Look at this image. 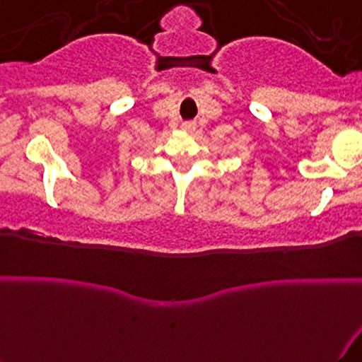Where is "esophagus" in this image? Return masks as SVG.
Here are the masks:
<instances>
[{
  "label": "esophagus",
  "mask_w": 362,
  "mask_h": 362,
  "mask_svg": "<svg viewBox=\"0 0 362 362\" xmlns=\"http://www.w3.org/2000/svg\"><path fill=\"white\" fill-rule=\"evenodd\" d=\"M182 127H184V131H194L195 124L194 122H184V124H182Z\"/></svg>",
  "instance_id": "34e87169"
}]
</instances>
